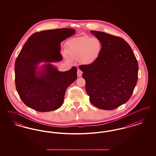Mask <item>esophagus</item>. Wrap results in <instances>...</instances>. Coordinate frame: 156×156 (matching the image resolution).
Masks as SVG:
<instances>
[{"label": "esophagus", "instance_id": "1", "mask_svg": "<svg viewBox=\"0 0 156 156\" xmlns=\"http://www.w3.org/2000/svg\"><path fill=\"white\" fill-rule=\"evenodd\" d=\"M82 75V71L81 70L78 69V71H77V75H78V76L80 77V76H81Z\"/></svg>", "mask_w": 156, "mask_h": 156}]
</instances>
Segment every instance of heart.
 I'll list each match as a JSON object with an SVG mask.
<instances>
[{"instance_id":"obj_1","label":"heart","mask_w":156,"mask_h":156,"mask_svg":"<svg viewBox=\"0 0 156 156\" xmlns=\"http://www.w3.org/2000/svg\"><path fill=\"white\" fill-rule=\"evenodd\" d=\"M102 48L99 39L85 36L72 39L68 44L67 52L72 58L80 59L85 65H90L99 58Z\"/></svg>"}]
</instances>
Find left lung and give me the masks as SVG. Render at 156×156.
<instances>
[{
  "label": "left lung",
  "mask_w": 156,
  "mask_h": 156,
  "mask_svg": "<svg viewBox=\"0 0 156 156\" xmlns=\"http://www.w3.org/2000/svg\"><path fill=\"white\" fill-rule=\"evenodd\" d=\"M103 45L96 62L81 66L85 89L94 106L113 110L130 98L138 78V63L128 43L120 37L91 30Z\"/></svg>",
  "instance_id": "left-lung-1"
}]
</instances>
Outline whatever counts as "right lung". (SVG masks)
Masks as SVG:
<instances>
[{
  "mask_svg": "<svg viewBox=\"0 0 156 156\" xmlns=\"http://www.w3.org/2000/svg\"><path fill=\"white\" fill-rule=\"evenodd\" d=\"M75 33L68 28L44 30L32 34L23 45L15 62V84L28 107L45 112L62 106L66 89L77 78V69L61 72L51 63L62 60L60 44ZM40 63L44 64L38 67Z\"/></svg>",
  "mask_w": 156,
  "mask_h": 156,
  "instance_id": "1",
  "label": "right lung"
}]
</instances>
